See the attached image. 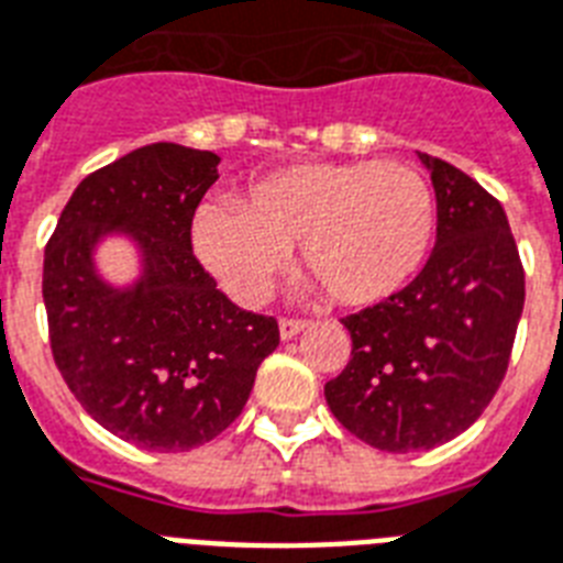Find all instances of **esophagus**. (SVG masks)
I'll use <instances>...</instances> for the list:
<instances>
[{"instance_id":"1","label":"esophagus","mask_w":563,"mask_h":563,"mask_svg":"<svg viewBox=\"0 0 563 563\" xmlns=\"http://www.w3.org/2000/svg\"><path fill=\"white\" fill-rule=\"evenodd\" d=\"M306 327H309V321H300V318H283V321H280V338H283V341H289V338L300 335Z\"/></svg>"}]
</instances>
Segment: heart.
<instances>
[{"label": "heart", "instance_id": "heart-1", "mask_svg": "<svg viewBox=\"0 0 563 563\" xmlns=\"http://www.w3.org/2000/svg\"><path fill=\"white\" fill-rule=\"evenodd\" d=\"M431 185L401 162H303L257 178L234 202H205L194 249L240 303H260L300 245L303 268L344 306L399 295L431 251Z\"/></svg>", "mask_w": 563, "mask_h": 563}]
</instances>
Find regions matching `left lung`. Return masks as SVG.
Returning <instances> with one entry per match:
<instances>
[{
  "label": "left lung",
  "instance_id": "8db88e82",
  "mask_svg": "<svg viewBox=\"0 0 563 563\" xmlns=\"http://www.w3.org/2000/svg\"><path fill=\"white\" fill-rule=\"evenodd\" d=\"M419 162L437 194V245L399 295L341 321L353 355L323 387L338 422L390 454L477 422L506 376L527 295L504 205L454 164Z\"/></svg>",
  "mask_w": 563,
  "mask_h": 563
}]
</instances>
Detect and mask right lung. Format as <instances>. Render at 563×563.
<instances>
[{
  "instance_id": "obj_1",
  "label": "right lung",
  "mask_w": 563,
  "mask_h": 563,
  "mask_svg": "<svg viewBox=\"0 0 563 563\" xmlns=\"http://www.w3.org/2000/svg\"><path fill=\"white\" fill-rule=\"evenodd\" d=\"M219 155L150 144L86 176L45 245L43 300L54 364L86 413L132 445L178 454L242 413L280 344L274 318L234 306L190 249ZM107 235L140 249L126 287L103 282Z\"/></svg>"
}]
</instances>
